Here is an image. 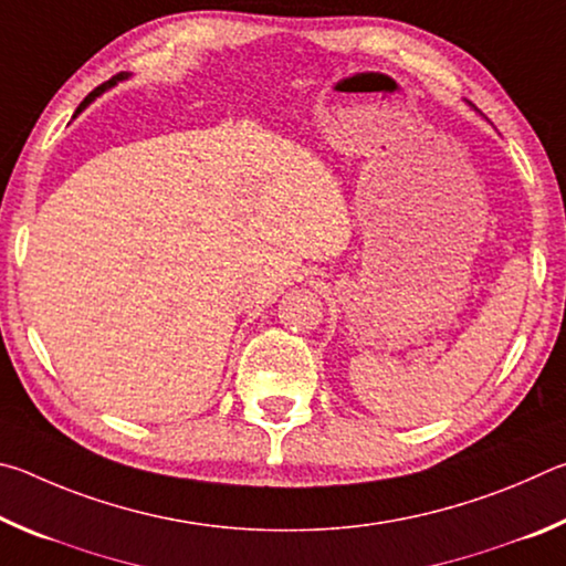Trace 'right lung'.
Masks as SVG:
<instances>
[{
  "instance_id": "right-lung-1",
  "label": "right lung",
  "mask_w": 566,
  "mask_h": 566,
  "mask_svg": "<svg viewBox=\"0 0 566 566\" xmlns=\"http://www.w3.org/2000/svg\"><path fill=\"white\" fill-rule=\"evenodd\" d=\"M124 76H127V74H114L109 82H104V84H99V87H97V90H94V92H90V94H87V97H84V102L80 104V109H76V112H82V109H84V107H87V104H90V102H92L94 97H97V94H102L104 90H109V87H114V84H117L119 80H124Z\"/></svg>"
}]
</instances>
